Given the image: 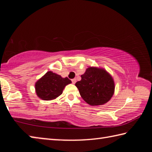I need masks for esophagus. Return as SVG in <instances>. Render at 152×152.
I'll return each mask as SVG.
<instances>
[{
    "label": "esophagus",
    "instance_id": "esophagus-1",
    "mask_svg": "<svg viewBox=\"0 0 152 152\" xmlns=\"http://www.w3.org/2000/svg\"><path fill=\"white\" fill-rule=\"evenodd\" d=\"M72 82L73 84H75L76 82V78L72 79Z\"/></svg>",
    "mask_w": 152,
    "mask_h": 152
}]
</instances>
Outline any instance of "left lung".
Instances as JSON below:
<instances>
[{
    "label": "left lung",
    "instance_id": "8db88e82",
    "mask_svg": "<svg viewBox=\"0 0 152 152\" xmlns=\"http://www.w3.org/2000/svg\"><path fill=\"white\" fill-rule=\"evenodd\" d=\"M81 78L75 85L81 97L88 104L102 105L109 101L114 94V80L104 68L90 66Z\"/></svg>",
    "mask_w": 152,
    "mask_h": 152
}]
</instances>
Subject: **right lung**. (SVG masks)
Here are the masks:
<instances>
[{
  "mask_svg": "<svg viewBox=\"0 0 152 152\" xmlns=\"http://www.w3.org/2000/svg\"><path fill=\"white\" fill-rule=\"evenodd\" d=\"M68 78H62L60 75L48 71L35 82V88L37 96L45 101L54 100L62 94L66 86L71 84Z\"/></svg>",
  "mask_w": 152,
  "mask_h": 152,
  "instance_id": "add662e5",
  "label": "right lung"
}]
</instances>
